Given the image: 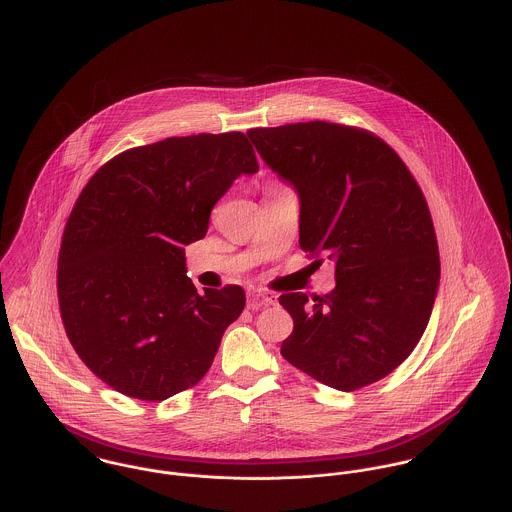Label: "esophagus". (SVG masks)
Instances as JSON below:
<instances>
[{
    "instance_id": "1",
    "label": "esophagus",
    "mask_w": 512,
    "mask_h": 512,
    "mask_svg": "<svg viewBox=\"0 0 512 512\" xmlns=\"http://www.w3.org/2000/svg\"><path fill=\"white\" fill-rule=\"evenodd\" d=\"M276 295L270 292H256L252 297H250V303H248V307L254 311V309H260V307H264V305H274L276 303Z\"/></svg>"
}]
</instances>
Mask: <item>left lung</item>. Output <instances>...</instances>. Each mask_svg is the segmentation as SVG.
Masks as SVG:
<instances>
[{
  "label": "left lung",
  "instance_id": "8db88e82",
  "mask_svg": "<svg viewBox=\"0 0 512 512\" xmlns=\"http://www.w3.org/2000/svg\"><path fill=\"white\" fill-rule=\"evenodd\" d=\"M248 138L297 191L299 246L335 264L333 292L280 295L293 319L284 359L343 392L384 378L422 339L438 295V240L422 189L366 130L315 120Z\"/></svg>",
  "mask_w": 512,
  "mask_h": 512
}]
</instances>
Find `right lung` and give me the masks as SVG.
<instances>
[{
	"label": "right lung",
	"mask_w": 512,
	"mask_h": 512,
	"mask_svg": "<svg viewBox=\"0 0 512 512\" xmlns=\"http://www.w3.org/2000/svg\"><path fill=\"white\" fill-rule=\"evenodd\" d=\"M258 171L240 132L128 149L82 189L63 232L57 292L74 351L114 390L159 402L195 386L238 319L240 286L197 293L185 246L240 175Z\"/></svg>",
	"instance_id": "add662e5"
}]
</instances>
